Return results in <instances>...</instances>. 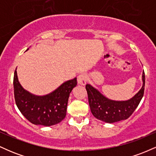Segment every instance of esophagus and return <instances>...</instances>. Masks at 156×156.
Listing matches in <instances>:
<instances>
[{"label": "esophagus", "mask_w": 156, "mask_h": 156, "mask_svg": "<svg viewBox=\"0 0 156 156\" xmlns=\"http://www.w3.org/2000/svg\"><path fill=\"white\" fill-rule=\"evenodd\" d=\"M88 80V76L85 73H82L78 76V83L80 85H85Z\"/></svg>", "instance_id": "esophagus-1"}]
</instances>
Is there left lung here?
Instances as JSON below:
<instances>
[{"mask_svg": "<svg viewBox=\"0 0 156 156\" xmlns=\"http://www.w3.org/2000/svg\"><path fill=\"white\" fill-rule=\"evenodd\" d=\"M143 86L139 92L131 99L126 101H114L108 100L89 84L86 85L89 104L93 116L100 120L108 123L128 119L139 105L144 95L145 76L142 75Z\"/></svg>", "mask_w": 156, "mask_h": 156, "instance_id": "obj_1", "label": "left lung"}]
</instances>
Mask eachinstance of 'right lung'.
<instances>
[{"label": "right lung", "instance_id": "add662e5", "mask_svg": "<svg viewBox=\"0 0 156 156\" xmlns=\"http://www.w3.org/2000/svg\"><path fill=\"white\" fill-rule=\"evenodd\" d=\"M13 85L16 105L23 115L34 125L51 126L59 123L66 117L68 98L77 85V78L62 83L51 94L36 96L23 88L15 69Z\"/></svg>", "mask_w": 156, "mask_h": 156}]
</instances>
